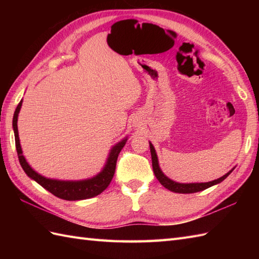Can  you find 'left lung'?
Returning <instances> with one entry per match:
<instances>
[{"label":"left lung","instance_id":"8db88e82","mask_svg":"<svg viewBox=\"0 0 259 259\" xmlns=\"http://www.w3.org/2000/svg\"><path fill=\"white\" fill-rule=\"evenodd\" d=\"M149 146H150V152H151L152 169H153V174H155L156 178L158 179L159 183H160L164 187V188H167L170 191L178 192V194H192V192H198V191L205 190V189L209 188V187L214 186L217 184H221L222 181L226 179L228 176L232 174L233 170L235 169V168H233L232 170H229V171L226 175H224L223 177L218 178V179H214L212 181H208V183H191V184L177 183V181H174L170 178H168L167 176L162 172V170L160 169V166H159L158 156H157L155 147H153L151 142H149Z\"/></svg>","mask_w":259,"mask_h":259}]
</instances>
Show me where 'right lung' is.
Segmentation results:
<instances>
[{
    "mask_svg": "<svg viewBox=\"0 0 259 259\" xmlns=\"http://www.w3.org/2000/svg\"><path fill=\"white\" fill-rule=\"evenodd\" d=\"M22 102H23V100L20 101L18 107L15 109L12 125L14 131L16 151H18V157L21 163V167L23 168L24 172L29 176L32 180L36 181L38 185L42 186L43 188L50 191L52 195L57 196L58 198H61V199L64 200L89 199V198L100 195L103 190H106L107 187L110 185L113 178L118 156L121 149L124 147L126 140H128V137H125V138L119 141L118 144H115L111 148L104 167L102 168L100 172L93 176V177L83 180H59L47 178L45 176L36 172L35 170L30 166L29 162L26 161L25 157L23 156V151H22L18 130V118L22 107Z\"/></svg>",
    "mask_w": 259,
    "mask_h": 259,
    "instance_id": "add662e5",
    "label": "right lung"
}]
</instances>
